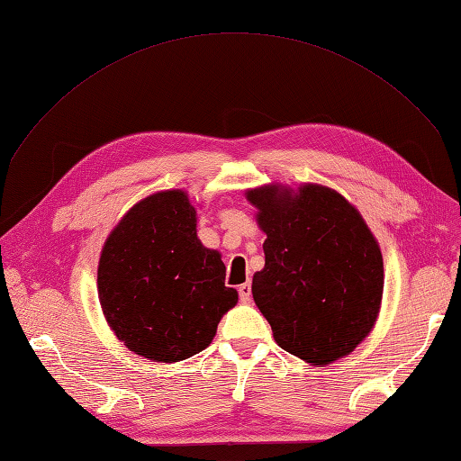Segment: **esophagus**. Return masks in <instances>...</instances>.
I'll return each instance as SVG.
<instances>
[{
  "mask_svg": "<svg viewBox=\"0 0 461 461\" xmlns=\"http://www.w3.org/2000/svg\"><path fill=\"white\" fill-rule=\"evenodd\" d=\"M239 297H240L242 303H250V299H252V285L250 284H242L239 287Z\"/></svg>",
  "mask_w": 461,
  "mask_h": 461,
  "instance_id": "esophagus-1",
  "label": "esophagus"
}]
</instances>
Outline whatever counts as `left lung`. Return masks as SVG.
<instances>
[{
	"instance_id": "8db88e82",
	"label": "left lung",
	"mask_w": 461,
	"mask_h": 461,
	"mask_svg": "<svg viewBox=\"0 0 461 461\" xmlns=\"http://www.w3.org/2000/svg\"><path fill=\"white\" fill-rule=\"evenodd\" d=\"M266 232V266L252 295L285 352L315 366L350 354L372 330L384 258L364 219L321 185H303L291 199L274 185L250 189Z\"/></svg>"
}]
</instances>
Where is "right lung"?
Listing matches in <instances>:
<instances>
[{
	"instance_id": "1",
	"label": "right lung",
	"mask_w": 461,
	"mask_h": 461,
	"mask_svg": "<svg viewBox=\"0 0 461 461\" xmlns=\"http://www.w3.org/2000/svg\"><path fill=\"white\" fill-rule=\"evenodd\" d=\"M195 222L184 192L154 194L122 217L101 252L97 291L109 327L152 362L205 350L239 301L224 285L221 254L199 242Z\"/></svg>"
}]
</instances>
